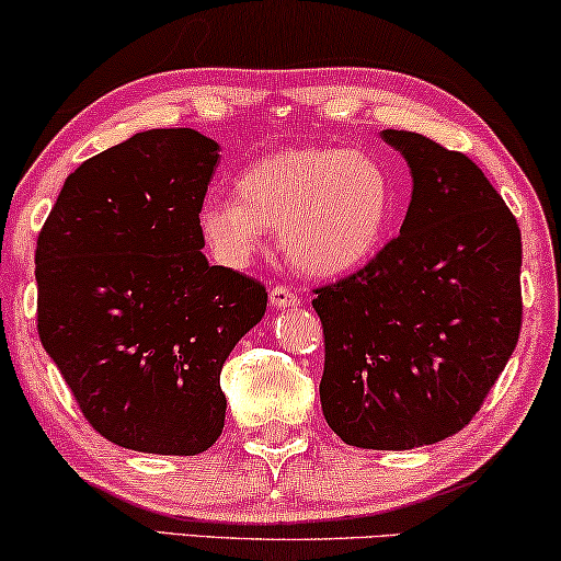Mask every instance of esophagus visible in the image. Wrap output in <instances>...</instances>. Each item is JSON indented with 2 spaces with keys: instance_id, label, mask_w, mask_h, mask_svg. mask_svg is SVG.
<instances>
[{
  "instance_id": "1",
  "label": "esophagus",
  "mask_w": 561,
  "mask_h": 561,
  "mask_svg": "<svg viewBox=\"0 0 561 561\" xmlns=\"http://www.w3.org/2000/svg\"><path fill=\"white\" fill-rule=\"evenodd\" d=\"M270 305L277 307V310H284V307H297L299 297L295 289L287 287V284H277V287H272L270 291Z\"/></svg>"
}]
</instances>
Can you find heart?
Returning a JSON list of instances; mask_svg holds the SVG:
<instances>
[{"label":"heart","mask_w":561,"mask_h":561,"mask_svg":"<svg viewBox=\"0 0 561 561\" xmlns=\"http://www.w3.org/2000/svg\"><path fill=\"white\" fill-rule=\"evenodd\" d=\"M238 198L205 193L198 233L220 264L247 266L264 228H279L297 270L335 277L381 249L393 216V180L360 149L295 147L251 162L236 178Z\"/></svg>","instance_id":"obj_1"}]
</instances>
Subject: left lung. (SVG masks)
Masks as SVG:
<instances>
[{"mask_svg":"<svg viewBox=\"0 0 561 561\" xmlns=\"http://www.w3.org/2000/svg\"><path fill=\"white\" fill-rule=\"evenodd\" d=\"M381 137L409 164L412 203L376 259L314 289L320 401L345 445L412 449L460 432L516 348L520 231L470 157L414 131Z\"/></svg>","mask_w":561,"mask_h":561,"instance_id":"1","label":"left lung"}]
</instances>
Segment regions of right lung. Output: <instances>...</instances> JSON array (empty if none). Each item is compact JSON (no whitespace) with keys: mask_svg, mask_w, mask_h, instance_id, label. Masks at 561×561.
Returning <instances> with one entry per match:
<instances>
[{"mask_svg":"<svg viewBox=\"0 0 561 561\" xmlns=\"http://www.w3.org/2000/svg\"><path fill=\"white\" fill-rule=\"evenodd\" d=\"M218 152L195 129L134 134L70 172L37 236L43 348L91 427L137 453L220 437V368L266 312L264 284L201 251Z\"/></svg>","mask_w":561,"mask_h":561,"instance_id":"right-lung-1","label":"right lung"}]
</instances>
